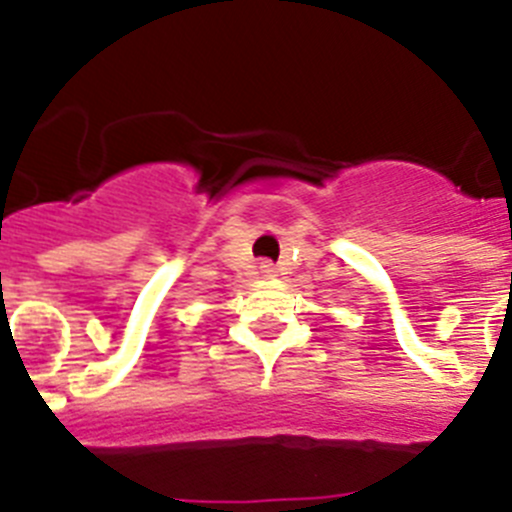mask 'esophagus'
Segmentation results:
<instances>
[{
    "label": "esophagus",
    "mask_w": 512,
    "mask_h": 512,
    "mask_svg": "<svg viewBox=\"0 0 512 512\" xmlns=\"http://www.w3.org/2000/svg\"><path fill=\"white\" fill-rule=\"evenodd\" d=\"M261 274H264V277H277V266L271 264V261H261Z\"/></svg>",
    "instance_id": "esophagus-1"
}]
</instances>
